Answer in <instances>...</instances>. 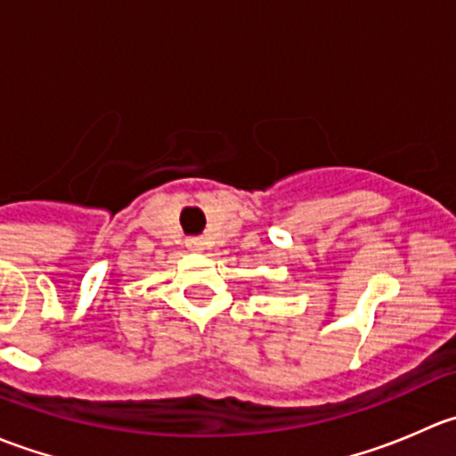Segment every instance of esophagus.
<instances>
[{
    "mask_svg": "<svg viewBox=\"0 0 456 456\" xmlns=\"http://www.w3.org/2000/svg\"><path fill=\"white\" fill-rule=\"evenodd\" d=\"M185 247L190 251H194V254H200V251L205 249V242H202L200 238H190V240L185 242Z\"/></svg>",
    "mask_w": 456,
    "mask_h": 456,
    "instance_id": "obj_1",
    "label": "esophagus"
}]
</instances>
